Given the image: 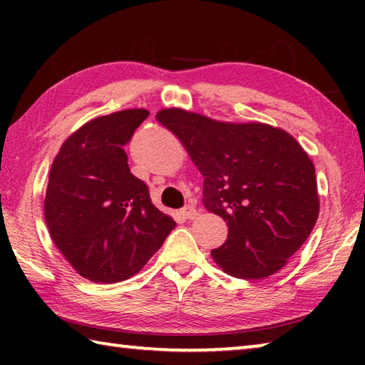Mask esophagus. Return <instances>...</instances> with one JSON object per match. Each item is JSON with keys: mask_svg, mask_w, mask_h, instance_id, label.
<instances>
[{"mask_svg": "<svg viewBox=\"0 0 365 365\" xmlns=\"http://www.w3.org/2000/svg\"><path fill=\"white\" fill-rule=\"evenodd\" d=\"M187 211H188V209H187Z\"/></svg>", "mask_w": 365, "mask_h": 365, "instance_id": "obj_1", "label": "esophagus"}]
</instances>
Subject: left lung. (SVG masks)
I'll return each mask as SVG.
<instances>
[{
	"mask_svg": "<svg viewBox=\"0 0 365 365\" xmlns=\"http://www.w3.org/2000/svg\"><path fill=\"white\" fill-rule=\"evenodd\" d=\"M148 115L150 110L133 108L83 123L61 145L49 170V235L72 269L90 282L137 275L177 225L153 205L123 150Z\"/></svg>",
	"mask_w": 365,
	"mask_h": 365,
	"instance_id": "1",
	"label": "left lung"
}]
</instances>
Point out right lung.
Segmentation results:
<instances>
[{"label": "right lung", "mask_w": 365, "mask_h": 365, "mask_svg": "<svg viewBox=\"0 0 365 365\" xmlns=\"http://www.w3.org/2000/svg\"><path fill=\"white\" fill-rule=\"evenodd\" d=\"M156 119L205 177L202 205L228 227L225 243L211 251L214 262L250 280L285 267L320 207L316 169L298 141L259 122H217L175 109H160Z\"/></svg>", "instance_id": "1"}]
</instances>
